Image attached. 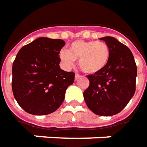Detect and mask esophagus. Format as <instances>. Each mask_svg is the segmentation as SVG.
Wrapping results in <instances>:
<instances>
[{
    "label": "esophagus",
    "mask_w": 147,
    "mask_h": 147,
    "mask_svg": "<svg viewBox=\"0 0 147 147\" xmlns=\"http://www.w3.org/2000/svg\"><path fill=\"white\" fill-rule=\"evenodd\" d=\"M80 77V75H79V74H76V76H75V79H76V80H78Z\"/></svg>",
    "instance_id": "esophagus-1"
}]
</instances>
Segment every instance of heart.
I'll list each match as a JSON object with an SVG mask.
<instances>
[{
    "mask_svg": "<svg viewBox=\"0 0 147 147\" xmlns=\"http://www.w3.org/2000/svg\"><path fill=\"white\" fill-rule=\"evenodd\" d=\"M111 50L107 44L96 40H76L70 45L68 50L62 49L59 58L67 69L79 60V66L84 73L95 74L107 66L110 60Z\"/></svg>",
    "mask_w": 147,
    "mask_h": 147,
    "instance_id": "obj_1",
    "label": "heart"
}]
</instances>
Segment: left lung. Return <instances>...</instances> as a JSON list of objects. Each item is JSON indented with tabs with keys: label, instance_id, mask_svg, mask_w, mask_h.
<instances>
[{
	"label": "left lung",
	"instance_id": "obj_1",
	"mask_svg": "<svg viewBox=\"0 0 147 147\" xmlns=\"http://www.w3.org/2000/svg\"><path fill=\"white\" fill-rule=\"evenodd\" d=\"M101 40L110 47V60L102 71L87 76L89 85L83 94L94 114L110 116L119 113L134 95L137 65L125 45L111 36Z\"/></svg>",
	"mask_w": 147,
	"mask_h": 147
}]
</instances>
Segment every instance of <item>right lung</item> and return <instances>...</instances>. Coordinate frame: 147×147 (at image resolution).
I'll use <instances>...</instances> for the list:
<instances>
[{"mask_svg": "<svg viewBox=\"0 0 147 147\" xmlns=\"http://www.w3.org/2000/svg\"><path fill=\"white\" fill-rule=\"evenodd\" d=\"M60 39L40 37L23 46L12 67V90L18 105L29 114L44 115L62 105L75 73L60 68Z\"/></svg>", "mask_w": 147, "mask_h": 147, "instance_id": "right-lung-1", "label": "right lung"}]
</instances>
